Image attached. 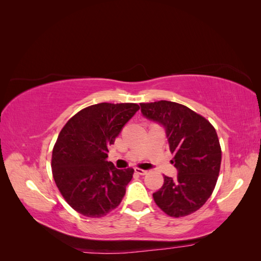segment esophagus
Masks as SVG:
<instances>
[{"label":"esophagus","instance_id":"1","mask_svg":"<svg viewBox=\"0 0 261 261\" xmlns=\"http://www.w3.org/2000/svg\"><path fill=\"white\" fill-rule=\"evenodd\" d=\"M135 173H137V174H139V175H145V174H147L148 171L147 170H143V169H139V168H136L135 169Z\"/></svg>","mask_w":261,"mask_h":261}]
</instances>
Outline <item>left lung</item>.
<instances>
[{
    "label": "left lung",
    "mask_w": 261,
    "mask_h": 261,
    "mask_svg": "<svg viewBox=\"0 0 261 261\" xmlns=\"http://www.w3.org/2000/svg\"><path fill=\"white\" fill-rule=\"evenodd\" d=\"M141 113L164 126L174 154L176 178L164 175V183L152 196L156 206L170 217L180 218L200 209L216 187L221 147L215 127L200 114L171 101L140 103Z\"/></svg>",
    "instance_id": "1"
}]
</instances>
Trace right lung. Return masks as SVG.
Instances as JSON below:
<instances>
[{
	"label": "right lung",
	"mask_w": 261,
	"mask_h": 261,
	"mask_svg": "<svg viewBox=\"0 0 261 261\" xmlns=\"http://www.w3.org/2000/svg\"><path fill=\"white\" fill-rule=\"evenodd\" d=\"M139 110L137 103L87 107L70 117L52 151V174L66 202L81 215L101 218L121 203L134 169L107 161L109 147Z\"/></svg>",
	"instance_id": "obj_1"
}]
</instances>
